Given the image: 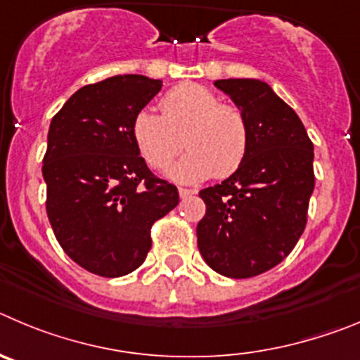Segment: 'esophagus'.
Wrapping results in <instances>:
<instances>
[{"instance_id": "obj_1", "label": "esophagus", "mask_w": 360, "mask_h": 360, "mask_svg": "<svg viewBox=\"0 0 360 360\" xmlns=\"http://www.w3.org/2000/svg\"><path fill=\"white\" fill-rule=\"evenodd\" d=\"M193 193H195V190H192V188H179V197H181V199L192 197Z\"/></svg>"}]
</instances>
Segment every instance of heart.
Listing matches in <instances>:
<instances>
[{
  "label": "heart",
  "instance_id": "heart-1",
  "mask_svg": "<svg viewBox=\"0 0 360 360\" xmlns=\"http://www.w3.org/2000/svg\"><path fill=\"white\" fill-rule=\"evenodd\" d=\"M160 109L161 115L138 111L131 127L136 147L150 168H167L183 145L188 154L168 170L181 183L228 177L244 163L249 124L235 103L219 102L202 84L184 82L165 93Z\"/></svg>",
  "mask_w": 360,
  "mask_h": 360
}]
</instances>
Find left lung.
Returning <instances> with one entry per match:
<instances>
[{
    "label": "left lung",
    "mask_w": 360,
    "mask_h": 360,
    "mask_svg": "<svg viewBox=\"0 0 360 360\" xmlns=\"http://www.w3.org/2000/svg\"><path fill=\"white\" fill-rule=\"evenodd\" d=\"M249 124L244 163L200 190L206 215L197 224L204 262L222 276L252 278L289 257L305 231L314 192V145L296 112L265 82L215 80Z\"/></svg>",
    "instance_id": "1"
}]
</instances>
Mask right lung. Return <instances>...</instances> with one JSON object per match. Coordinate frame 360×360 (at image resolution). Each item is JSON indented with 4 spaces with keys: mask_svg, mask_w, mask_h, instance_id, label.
<instances>
[{
    "mask_svg": "<svg viewBox=\"0 0 360 360\" xmlns=\"http://www.w3.org/2000/svg\"><path fill=\"white\" fill-rule=\"evenodd\" d=\"M161 86L143 75L109 77L80 87L51 118L43 158L48 220L68 257L98 276L140 267L152 224L179 204L177 188L148 170L131 131Z\"/></svg>",
    "mask_w": 360,
    "mask_h": 360,
    "instance_id": "add662e5",
    "label": "right lung"
}]
</instances>
